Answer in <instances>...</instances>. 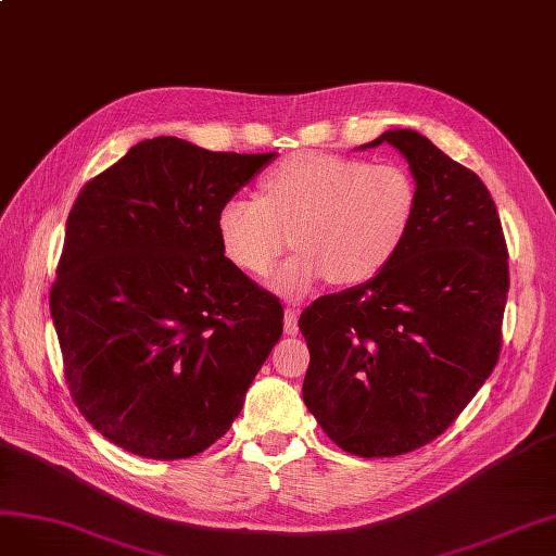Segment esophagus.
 Returning a JSON list of instances; mask_svg holds the SVG:
<instances>
[{"label":"esophagus","mask_w":556,"mask_h":556,"mask_svg":"<svg viewBox=\"0 0 556 556\" xmlns=\"http://www.w3.org/2000/svg\"><path fill=\"white\" fill-rule=\"evenodd\" d=\"M298 309L287 307L283 309V330H287V336H295L298 332Z\"/></svg>","instance_id":"1"}]
</instances>
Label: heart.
Returning <instances> with one entry per match:
<instances>
[{
    "instance_id": "b5f03b06",
    "label": "heart",
    "mask_w": 556,
    "mask_h": 556,
    "mask_svg": "<svg viewBox=\"0 0 556 556\" xmlns=\"http://www.w3.org/2000/svg\"><path fill=\"white\" fill-rule=\"evenodd\" d=\"M417 204V184L401 165L305 151L267 174L261 200H228L216 230L226 258L253 277L295 244L273 289L300 298L328 277L352 287L382 275L407 242Z\"/></svg>"
}]
</instances>
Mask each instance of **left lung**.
Returning a JSON list of instances; mask_svg holds the SVG:
<instances>
[{
	"label": "left lung",
	"mask_w": 556,
	"mask_h": 556,
	"mask_svg": "<svg viewBox=\"0 0 556 556\" xmlns=\"http://www.w3.org/2000/svg\"><path fill=\"white\" fill-rule=\"evenodd\" d=\"M417 184V218L375 279L300 314L307 409L349 454L399 456L435 440L494 370L510 289L496 204L475 172L415 130H387Z\"/></svg>",
	"instance_id": "obj_1"
}]
</instances>
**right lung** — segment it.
<instances>
[{
  "mask_svg": "<svg viewBox=\"0 0 556 556\" xmlns=\"http://www.w3.org/2000/svg\"><path fill=\"white\" fill-rule=\"evenodd\" d=\"M275 157L153 137L78 193L51 316L76 407L125 452L174 462L214 445L277 344L279 300L216 230Z\"/></svg>",
  "mask_w": 556,
  "mask_h": 556,
  "instance_id": "add662e5",
  "label": "right lung"
}]
</instances>
